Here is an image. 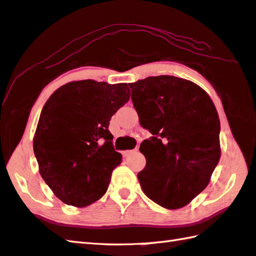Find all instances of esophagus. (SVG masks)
Returning <instances> with one entry per match:
<instances>
[{
  "instance_id": "1",
  "label": "esophagus",
  "mask_w": 256,
  "mask_h": 256,
  "mask_svg": "<svg viewBox=\"0 0 256 256\" xmlns=\"http://www.w3.org/2000/svg\"><path fill=\"white\" fill-rule=\"evenodd\" d=\"M135 152H136V148H135V150H126V151H123L122 154H123L124 158H128L130 155H132Z\"/></svg>"
}]
</instances>
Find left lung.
<instances>
[{"label":"left lung","instance_id":"left-lung-1","mask_svg":"<svg viewBox=\"0 0 256 256\" xmlns=\"http://www.w3.org/2000/svg\"><path fill=\"white\" fill-rule=\"evenodd\" d=\"M128 85L140 123L153 134L140 146L143 192L165 208H184L208 186L221 158L215 105L198 84L171 75Z\"/></svg>","mask_w":256,"mask_h":256}]
</instances>
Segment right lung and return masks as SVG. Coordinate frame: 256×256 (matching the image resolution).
Wrapping results in <instances>:
<instances>
[{
    "mask_svg": "<svg viewBox=\"0 0 256 256\" xmlns=\"http://www.w3.org/2000/svg\"><path fill=\"white\" fill-rule=\"evenodd\" d=\"M130 94L126 83L83 80L62 85L44 104L33 150L42 178L63 203L85 208L106 192L122 162L110 120Z\"/></svg>",
    "mask_w": 256,
    "mask_h": 256,
    "instance_id": "1",
    "label": "right lung"
}]
</instances>
